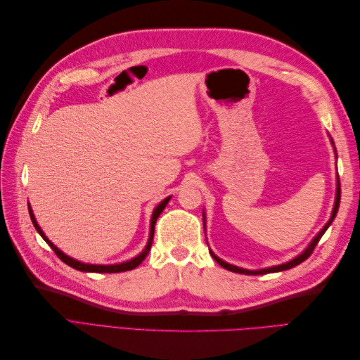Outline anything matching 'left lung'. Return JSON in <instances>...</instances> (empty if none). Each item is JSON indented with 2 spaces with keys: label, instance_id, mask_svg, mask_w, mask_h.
<instances>
[{
  "label": "left lung",
  "instance_id": "obj_1",
  "mask_svg": "<svg viewBox=\"0 0 360 360\" xmlns=\"http://www.w3.org/2000/svg\"><path fill=\"white\" fill-rule=\"evenodd\" d=\"M332 144H333V141H332ZM340 201H341V186H340V180H338V188H336V198H335V207H333V212H332V216H330L329 222L323 226V230H321V231H320L317 236H315V238H314V240L309 243V246H308L307 249H304L300 255H297L296 258L290 259L288 263L279 264V266H274V267H267V269H261V270H246V269H242V267H237V266H233V264H228V263H225V261H222L219 257H216V255L212 252V250H210V254H212L213 259L216 261L217 264L222 266V267H224V269H226V270L234 271V274H243V275H266V274H275V271H282V270H288V269H292L294 266H297V264L303 263V261L307 259V258H308V257L312 254L314 248L317 246V243L320 242V238L323 237V234L326 233V230H328L329 225L333 222L335 216H336V213H338V209H340ZM202 216H204V214H202ZM204 228H205V217H204Z\"/></svg>",
  "mask_w": 360,
  "mask_h": 360
}]
</instances>
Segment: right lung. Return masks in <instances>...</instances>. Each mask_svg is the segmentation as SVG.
Returning a JSON list of instances; mask_svg holds the SVG:
<instances>
[{
	"mask_svg": "<svg viewBox=\"0 0 360 360\" xmlns=\"http://www.w3.org/2000/svg\"><path fill=\"white\" fill-rule=\"evenodd\" d=\"M171 200V197H168V198H165L163 200L156 209H155V212H153V216H151V222H150V237H148V242H147V246H146V249L143 250V252H141L139 255H136L135 258H132V259H129V261H124V263H120V264H108V266H101V264H86V263H81V261H76V259H73V258H70L69 255H66L64 252H61V250L53 245L49 238L45 236V233L41 231V228L39 226V224H37V221H36V217H34V214H32V210H31V207L28 205V212H30V217H31V221H32V225H34V228L37 230V233L43 237V240H45L52 249H53V252L57 254V257L63 261V263H66L68 266H70V267H73V269H76V270H81V271H93V274H118V271H127V270H132V269H135V267H138L141 263H143L144 261V258L148 255V252H150V248H151V243H153V236H155V225H156V221H158V217H159V214L163 212V209H165L167 207V204H168V201Z\"/></svg>",
	"mask_w": 360,
	"mask_h": 360,
	"instance_id": "right-lung-1",
	"label": "right lung"
}]
</instances>
